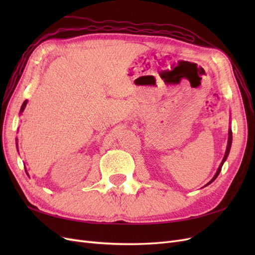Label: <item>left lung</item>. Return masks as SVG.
Segmentation results:
<instances>
[{"label":"left lung","instance_id":"obj_1","mask_svg":"<svg viewBox=\"0 0 255 255\" xmlns=\"http://www.w3.org/2000/svg\"><path fill=\"white\" fill-rule=\"evenodd\" d=\"M232 139H233V136H232V129H231V128H229V137H228V145H227V150H226V154H225V156H223V159H222V161H221V164H220V166H219V168H218V170H217V172H216V174L214 175V177L213 179L208 182L205 186H207V185H210L211 183H213L215 180H216V177H217L218 175H219V173H220V171H221V168H222V166H223V163H225V161L227 160V158H228V156H229V153H230V150H231V145H232ZM204 186V187H205Z\"/></svg>","mask_w":255,"mask_h":255}]
</instances>
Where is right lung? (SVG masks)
Returning <instances> with one entry per match:
<instances>
[{
	"mask_svg": "<svg viewBox=\"0 0 255 255\" xmlns=\"http://www.w3.org/2000/svg\"><path fill=\"white\" fill-rule=\"evenodd\" d=\"M26 104H27V101H24V102H23V104H22V106H21V110H20V114H22V113H23V111H24ZM17 140H18V139H17ZM17 148H18V141H17ZM25 172L27 173L26 169H25ZM27 175H28V173H27Z\"/></svg>",
	"mask_w": 255,
	"mask_h": 255,
	"instance_id": "add662e5",
	"label": "right lung"
}]
</instances>
